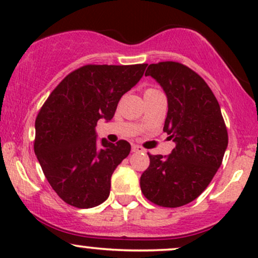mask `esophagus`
<instances>
[{"mask_svg":"<svg viewBox=\"0 0 258 258\" xmlns=\"http://www.w3.org/2000/svg\"><path fill=\"white\" fill-rule=\"evenodd\" d=\"M143 151H144V149L141 146H138V144H132V152L140 153V152H143Z\"/></svg>","mask_w":258,"mask_h":258,"instance_id":"obj_1","label":"esophagus"}]
</instances>
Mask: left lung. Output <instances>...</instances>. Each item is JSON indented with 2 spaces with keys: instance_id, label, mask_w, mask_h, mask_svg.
Returning a JSON list of instances; mask_svg holds the SVG:
<instances>
[{
  "instance_id": "1",
  "label": "left lung",
  "mask_w": 258,
  "mask_h": 258,
  "mask_svg": "<svg viewBox=\"0 0 258 258\" xmlns=\"http://www.w3.org/2000/svg\"><path fill=\"white\" fill-rule=\"evenodd\" d=\"M146 76L160 84L168 98L164 132L176 143L168 157L149 155L141 176L144 197L160 207L192 202L209 185L228 147L219 103L205 79L174 61L149 64Z\"/></svg>"
}]
</instances>
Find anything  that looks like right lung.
I'll return each mask as SVG.
<instances>
[{
  "mask_svg": "<svg viewBox=\"0 0 258 258\" xmlns=\"http://www.w3.org/2000/svg\"><path fill=\"white\" fill-rule=\"evenodd\" d=\"M147 63L86 64L51 92L35 120L34 152L51 187L67 205L92 208L109 197L111 175L131 144L99 142L95 126L114 117L118 101Z\"/></svg>",
  "mask_w": 258,
  "mask_h": 258,
  "instance_id": "obj_1",
  "label": "right lung"
}]
</instances>
